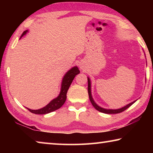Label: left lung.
<instances>
[{
  "instance_id": "left-lung-1",
  "label": "left lung",
  "mask_w": 153,
  "mask_h": 153,
  "mask_svg": "<svg viewBox=\"0 0 153 153\" xmlns=\"http://www.w3.org/2000/svg\"><path fill=\"white\" fill-rule=\"evenodd\" d=\"M88 96H89V98H90V102H91L92 105H93V107H94L96 109L97 111H100V112L103 113H107V114H117V113H120L123 112L125 110H126L127 108H129L130 106L134 104V102L136 101H134L132 102L129 103L128 105L125 106L124 107H122L121 108H119V109H105V108H103L100 107L99 106H98L96 103L94 102V100H93V98L92 97V95H91V86H90V79L88 78Z\"/></svg>"
}]
</instances>
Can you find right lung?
I'll use <instances>...</instances> for the list:
<instances>
[{
	"instance_id": "add662e5",
	"label": "right lung",
	"mask_w": 153,
	"mask_h": 153,
	"mask_svg": "<svg viewBox=\"0 0 153 153\" xmlns=\"http://www.w3.org/2000/svg\"><path fill=\"white\" fill-rule=\"evenodd\" d=\"M27 32V30L24 31L20 38H22V36L25 35ZM78 74H79V70L77 67H74L69 71H67V73L65 75L63 81H62L61 90L59 97L51 101L46 107L38 110H32L27 108V109L32 113L42 115V114H46L53 112V111L57 110L58 108L61 107L66 100L67 90H68L69 86H70L72 82H73L74 77Z\"/></svg>"
}]
</instances>
